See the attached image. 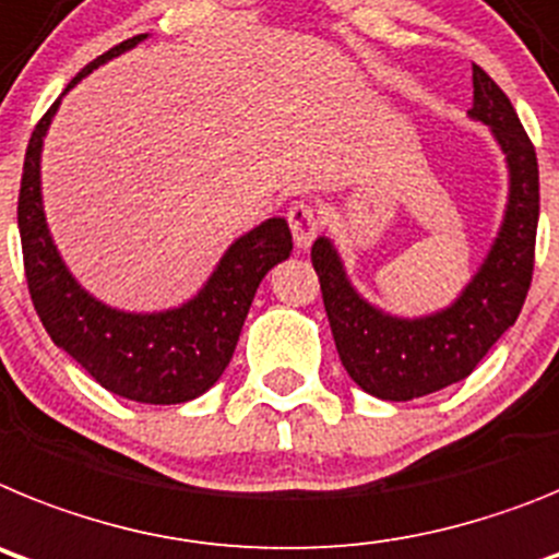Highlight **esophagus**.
<instances>
[{"instance_id": "1", "label": "esophagus", "mask_w": 559, "mask_h": 559, "mask_svg": "<svg viewBox=\"0 0 559 559\" xmlns=\"http://www.w3.org/2000/svg\"><path fill=\"white\" fill-rule=\"evenodd\" d=\"M286 219H289V230H293L295 236V247H298V250H307L320 230L318 211H314L312 205H307V202H295V205L289 207V213H286Z\"/></svg>"}]
</instances>
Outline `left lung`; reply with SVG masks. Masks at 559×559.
I'll use <instances>...</instances> for the list:
<instances>
[{
	"label": "left lung",
	"mask_w": 559,
	"mask_h": 559,
	"mask_svg": "<svg viewBox=\"0 0 559 559\" xmlns=\"http://www.w3.org/2000/svg\"><path fill=\"white\" fill-rule=\"evenodd\" d=\"M467 118L484 123L507 159L503 219L481 266L444 309L402 318L373 307L348 278L337 245L318 236L312 264L340 362L366 394L407 402L461 382L484 360L521 314L535 266L540 177L535 145L518 111L492 78L473 64V106Z\"/></svg>",
	"instance_id": "obj_1"
}]
</instances>
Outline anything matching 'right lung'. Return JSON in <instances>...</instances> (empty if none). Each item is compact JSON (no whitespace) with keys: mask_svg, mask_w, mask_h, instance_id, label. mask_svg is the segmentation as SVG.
Returning a JSON list of instances; mask_svg holds the SVG:
<instances>
[{"mask_svg":"<svg viewBox=\"0 0 559 559\" xmlns=\"http://www.w3.org/2000/svg\"><path fill=\"white\" fill-rule=\"evenodd\" d=\"M148 33L120 41L72 78L67 92L92 70L123 56ZM61 98L38 120L27 143L19 191V236L33 307L61 352L106 391L143 405H179L219 382L230 362L255 289L275 264L289 259L293 233L284 216L241 233L222 252L193 298L157 312H129L84 289L58 252L41 197V152Z\"/></svg>","mask_w":559,"mask_h":559,"instance_id":"add662e5","label":"right lung"}]
</instances>
